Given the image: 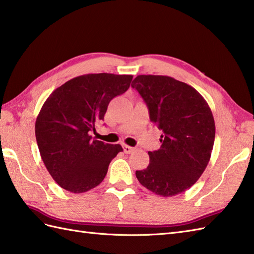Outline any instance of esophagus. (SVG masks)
Returning <instances> with one entry per match:
<instances>
[{
	"label": "esophagus",
	"mask_w": 254,
	"mask_h": 254,
	"mask_svg": "<svg viewBox=\"0 0 254 254\" xmlns=\"http://www.w3.org/2000/svg\"><path fill=\"white\" fill-rule=\"evenodd\" d=\"M123 149L126 154H130L131 152L134 150V148H132V146H129L127 144H123Z\"/></svg>",
	"instance_id": "obj_1"
}]
</instances>
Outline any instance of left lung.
<instances>
[{
  "label": "left lung",
  "mask_w": 254,
  "mask_h": 254,
  "mask_svg": "<svg viewBox=\"0 0 254 254\" xmlns=\"http://www.w3.org/2000/svg\"><path fill=\"white\" fill-rule=\"evenodd\" d=\"M131 87L148 106L150 120L162 130L161 148L136 176L143 187L174 196L200 178L211 159L215 123L204 98L189 84L168 76L139 75Z\"/></svg>",
  "instance_id": "8db88e82"
}]
</instances>
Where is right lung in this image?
Instances as JSON below:
<instances>
[{
	"mask_svg": "<svg viewBox=\"0 0 254 254\" xmlns=\"http://www.w3.org/2000/svg\"><path fill=\"white\" fill-rule=\"evenodd\" d=\"M131 75L108 72L72 78L50 94L36 121L41 159L62 188L81 193L102 183L121 144L92 139L109 103L125 93Z\"/></svg>",
	"mask_w": 254,
	"mask_h": 254,
	"instance_id": "1",
	"label": "right lung"
}]
</instances>
